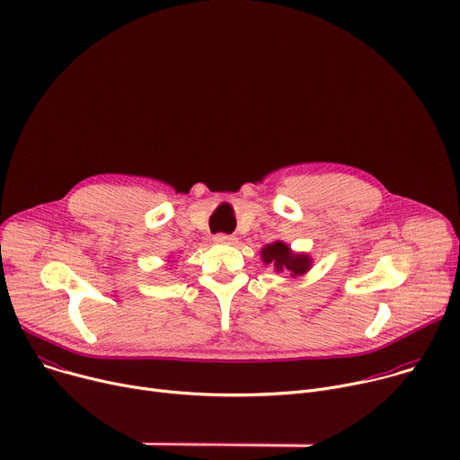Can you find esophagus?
Listing matches in <instances>:
<instances>
[{"label": "esophagus", "mask_w": 460, "mask_h": 460, "mask_svg": "<svg viewBox=\"0 0 460 460\" xmlns=\"http://www.w3.org/2000/svg\"><path fill=\"white\" fill-rule=\"evenodd\" d=\"M215 242H217V243L231 245V243H234V242H236V238H234V236H231V234H217V236H215Z\"/></svg>", "instance_id": "1"}]
</instances>
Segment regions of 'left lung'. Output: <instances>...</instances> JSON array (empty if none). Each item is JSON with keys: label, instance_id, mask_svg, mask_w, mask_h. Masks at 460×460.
<instances>
[{"label": "left lung", "instance_id": "1", "mask_svg": "<svg viewBox=\"0 0 460 460\" xmlns=\"http://www.w3.org/2000/svg\"><path fill=\"white\" fill-rule=\"evenodd\" d=\"M261 260L277 271L291 273V277L304 275L311 270V258L305 252H293L291 247L280 240L261 247Z\"/></svg>", "mask_w": 460, "mask_h": 460}]
</instances>
